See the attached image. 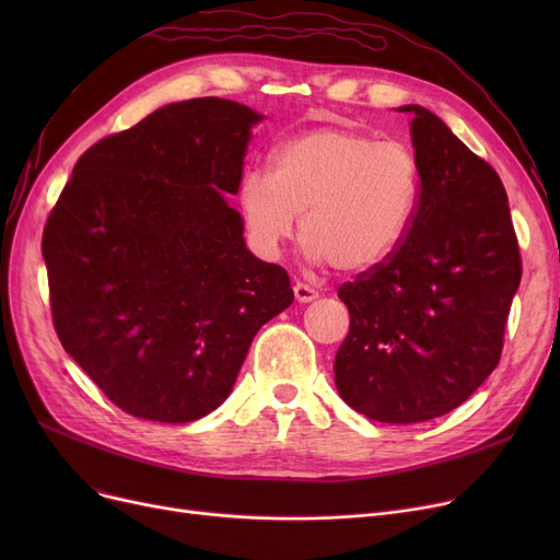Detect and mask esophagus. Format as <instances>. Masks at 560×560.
Instances as JSON below:
<instances>
[{
	"label": "esophagus",
	"mask_w": 560,
	"mask_h": 560,
	"mask_svg": "<svg viewBox=\"0 0 560 560\" xmlns=\"http://www.w3.org/2000/svg\"><path fill=\"white\" fill-rule=\"evenodd\" d=\"M295 300L298 302H302V304H308V302H313V300H317V290L315 288H311L308 283H302V281H298L295 283Z\"/></svg>",
	"instance_id": "1"
}]
</instances>
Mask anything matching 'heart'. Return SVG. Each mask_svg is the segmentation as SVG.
<instances>
[{
  "label": "heart",
  "mask_w": 560,
  "mask_h": 560,
  "mask_svg": "<svg viewBox=\"0 0 560 560\" xmlns=\"http://www.w3.org/2000/svg\"><path fill=\"white\" fill-rule=\"evenodd\" d=\"M420 201V163L399 140L325 127L285 140L270 174L249 172L241 215L258 254L275 258L302 215L313 262L347 275L384 265L406 241Z\"/></svg>",
  "instance_id": "heart-1"
}]
</instances>
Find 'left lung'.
<instances>
[{"label": "left lung", "mask_w": 560, "mask_h": 560, "mask_svg": "<svg viewBox=\"0 0 560 560\" xmlns=\"http://www.w3.org/2000/svg\"><path fill=\"white\" fill-rule=\"evenodd\" d=\"M413 113L418 213L401 247L338 288L349 308L334 374L340 397L376 422L450 413L499 365L522 279L502 179L424 106Z\"/></svg>", "instance_id": "left-lung-1"}]
</instances>
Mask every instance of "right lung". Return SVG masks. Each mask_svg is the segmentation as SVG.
<instances>
[{
  "label": "right lung",
  "mask_w": 560,
  "mask_h": 560,
  "mask_svg": "<svg viewBox=\"0 0 560 560\" xmlns=\"http://www.w3.org/2000/svg\"><path fill=\"white\" fill-rule=\"evenodd\" d=\"M258 120L220 97L167 104L85 150L45 222L56 336L133 418L209 416L295 298L224 197L241 190Z\"/></svg>",
  "instance_id": "obj_1"
}]
</instances>
